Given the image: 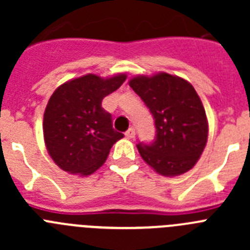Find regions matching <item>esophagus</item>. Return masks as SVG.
<instances>
[{"instance_id":"esophagus-1","label":"esophagus","mask_w":250,"mask_h":250,"mask_svg":"<svg viewBox=\"0 0 250 250\" xmlns=\"http://www.w3.org/2000/svg\"><path fill=\"white\" fill-rule=\"evenodd\" d=\"M125 136H126L127 139H134L135 138V130L132 129V127H130V129L125 132Z\"/></svg>"}]
</instances>
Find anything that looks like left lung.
<instances>
[{
    "label": "left lung",
    "instance_id": "1",
    "mask_svg": "<svg viewBox=\"0 0 250 250\" xmlns=\"http://www.w3.org/2000/svg\"><path fill=\"white\" fill-rule=\"evenodd\" d=\"M129 85L155 120L151 144H138L141 158L156 173L178 176L199 160L208 140V120L191 83L167 72L136 76Z\"/></svg>",
    "mask_w": 250,
    "mask_h": 250
}]
</instances>
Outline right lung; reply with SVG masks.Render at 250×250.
I'll return each instance as SVG.
<instances>
[{"instance_id":"right-lung-1","label":"right lung","mask_w":250,"mask_h":250,"mask_svg":"<svg viewBox=\"0 0 250 250\" xmlns=\"http://www.w3.org/2000/svg\"><path fill=\"white\" fill-rule=\"evenodd\" d=\"M125 80V74L109 79L89 74L62 83L51 95L43 114V139L50 156L63 171L95 173L123 138L101 103Z\"/></svg>"}]
</instances>
